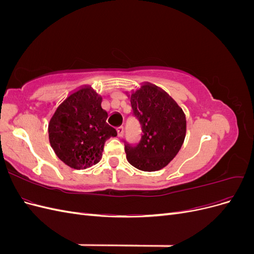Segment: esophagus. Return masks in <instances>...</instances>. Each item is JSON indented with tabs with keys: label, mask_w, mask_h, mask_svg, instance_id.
Listing matches in <instances>:
<instances>
[{
	"label": "esophagus",
	"mask_w": 254,
	"mask_h": 254,
	"mask_svg": "<svg viewBox=\"0 0 254 254\" xmlns=\"http://www.w3.org/2000/svg\"><path fill=\"white\" fill-rule=\"evenodd\" d=\"M117 130H118V134L121 136L122 133H123V130H124V128H123V126L121 125V126H119V127L117 128Z\"/></svg>",
	"instance_id": "esophagus-1"
}]
</instances>
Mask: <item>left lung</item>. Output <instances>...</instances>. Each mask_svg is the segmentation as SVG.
Instances as JSON below:
<instances>
[{
  "instance_id": "1",
  "label": "left lung",
  "mask_w": 254,
  "mask_h": 254,
  "mask_svg": "<svg viewBox=\"0 0 254 254\" xmlns=\"http://www.w3.org/2000/svg\"><path fill=\"white\" fill-rule=\"evenodd\" d=\"M128 97L131 114L142 129L137 143L123 139L128 162L140 171H159L181 148L187 132L186 115L165 91L149 82L132 90Z\"/></svg>"
}]
</instances>
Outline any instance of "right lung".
<instances>
[{
	"instance_id": "right-lung-1",
	"label": "right lung",
	"mask_w": 254,
	"mask_h": 254,
	"mask_svg": "<svg viewBox=\"0 0 254 254\" xmlns=\"http://www.w3.org/2000/svg\"><path fill=\"white\" fill-rule=\"evenodd\" d=\"M101 102L102 97L91 87H79L58 105L50 119L52 148L72 168L84 170L97 163L106 141L118 135L107 123Z\"/></svg>"
}]
</instances>
